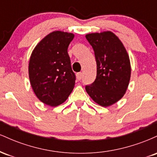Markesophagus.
I'll list each match as a JSON object with an SVG mask.
<instances>
[{"instance_id": "esophagus-1", "label": "esophagus", "mask_w": 157, "mask_h": 157, "mask_svg": "<svg viewBox=\"0 0 157 157\" xmlns=\"http://www.w3.org/2000/svg\"><path fill=\"white\" fill-rule=\"evenodd\" d=\"M82 73L79 72V73L77 74V78L79 80H80L81 79H82Z\"/></svg>"}]
</instances>
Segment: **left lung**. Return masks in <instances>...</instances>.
<instances>
[{
  "mask_svg": "<svg viewBox=\"0 0 157 157\" xmlns=\"http://www.w3.org/2000/svg\"><path fill=\"white\" fill-rule=\"evenodd\" d=\"M86 37L97 62L96 79L86 86V92L97 104L107 107L120 100L128 86L131 71L128 55L113 32L88 34Z\"/></svg>",
  "mask_w": 157,
  "mask_h": 157,
  "instance_id": "left-lung-1",
  "label": "left lung"
}]
</instances>
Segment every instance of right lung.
I'll return each instance as SVG.
<instances>
[{
  "mask_svg": "<svg viewBox=\"0 0 157 157\" xmlns=\"http://www.w3.org/2000/svg\"><path fill=\"white\" fill-rule=\"evenodd\" d=\"M74 37L72 33L55 31L32 52L29 64L30 82L37 98L46 105L62 104L75 87L76 77L68 54Z\"/></svg>",
  "mask_w": 157,
  "mask_h": 157,
  "instance_id": "1",
  "label": "right lung"
}]
</instances>
